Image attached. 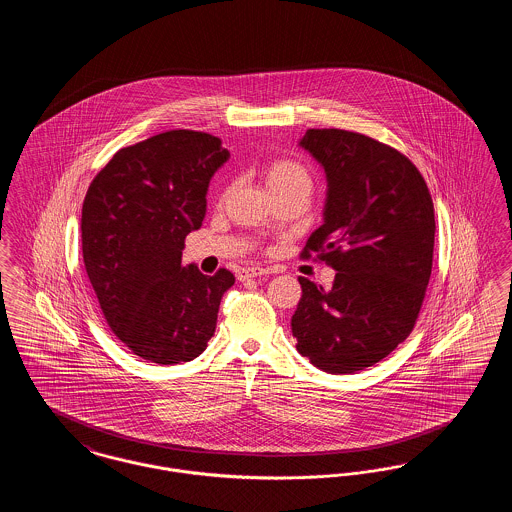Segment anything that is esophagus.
Masks as SVG:
<instances>
[{"instance_id":"esophagus-1","label":"esophagus","mask_w":512,"mask_h":512,"mask_svg":"<svg viewBox=\"0 0 512 512\" xmlns=\"http://www.w3.org/2000/svg\"><path fill=\"white\" fill-rule=\"evenodd\" d=\"M268 274L267 268L261 267H245L238 270V280H247V278H259V276H265Z\"/></svg>"}]
</instances>
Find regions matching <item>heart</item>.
I'll list each match as a JSON object with an SVG mask.
<instances>
[{
  "label": "heart",
  "mask_w": 512,
  "mask_h": 512,
  "mask_svg": "<svg viewBox=\"0 0 512 512\" xmlns=\"http://www.w3.org/2000/svg\"><path fill=\"white\" fill-rule=\"evenodd\" d=\"M265 182H267L268 190L284 186V184H292V182H309L307 172L303 171L299 165H295L292 161H272L268 163L265 169Z\"/></svg>",
  "instance_id": "heart-1"
}]
</instances>
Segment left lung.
<instances>
[{
    "label": "left lung",
    "mask_w": 512,
    "mask_h": 512,
    "mask_svg": "<svg viewBox=\"0 0 512 512\" xmlns=\"http://www.w3.org/2000/svg\"><path fill=\"white\" fill-rule=\"evenodd\" d=\"M299 147L326 174L322 224L303 255L318 251L338 272L330 290L299 278L295 347L324 372L353 374L413 332L432 274L434 203L413 163L368 136L311 128Z\"/></svg>",
    "instance_id": "obj_1"
}]
</instances>
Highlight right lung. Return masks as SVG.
<instances>
[{"label": "right lung", "mask_w": 512, "mask_h": 512, "mask_svg": "<svg viewBox=\"0 0 512 512\" xmlns=\"http://www.w3.org/2000/svg\"><path fill=\"white\" fill-rule=\"evenodd\" d=\"M230 159L217 136L171 130L122 147L82 205V257L115 336L138 357L178 365L213 338L234 274L182 267L184 240L207 213L213 174Z\"/></svg>", "instance_id": "1"}]
</instances>
